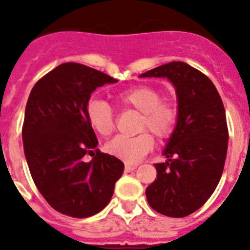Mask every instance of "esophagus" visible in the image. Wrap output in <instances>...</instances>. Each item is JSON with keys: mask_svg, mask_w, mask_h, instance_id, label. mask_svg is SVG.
Instances as JSON below:
<instances>
[{"mask_svg": "<svg viewBox=\"0 0 250 250\" xmlns=\"http://www.w3.org/2000/svg\"><path fill=\"white\" fill-rule=\"evenodd\" d=\"M136 167H138L136 165L126 164V165H125V171H126V173H130V171H132V170H135Z\"/></svg>", "mask_w": 250, "mask_h": 250, "instance_id": "34e87169", "label": "esophagus"}]
</instances>
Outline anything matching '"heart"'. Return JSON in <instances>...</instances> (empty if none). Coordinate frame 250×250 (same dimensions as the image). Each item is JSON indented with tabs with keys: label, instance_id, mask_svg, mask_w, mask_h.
<instances>
[{
	"label": "heart",
	"instance_id": "1",
	"mask_svg": "<svg viewBox=\"0 0 250 250\" xmlns=\"http://www.w3.org/2000/svg\"><path fill=\"white\" fill-rule=\"evenodd\" d=\"M119 105L141 112L139 129L149 130L156 138L164 139L174 131L178 121V106L170 99L163 98L159 89L150 85H139L116 95ZM86 118L90 126L101 136L111 135L115 129V115L111 106L100 99H90L86 104ZM154 147L149 132L134 138L116 136L106 144L110 155L126 164H136Z\"/></svg>",
	"mask_w": 250,
	"mask_h": 250
}]
</instances>
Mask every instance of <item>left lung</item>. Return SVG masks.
I'll return each instance as SVG.
<instances>
[{
  "instance_id": "obj_1",
  "label": "left lung",
  "mask_w": 250,
  "mask_h": 250,
  "mask_svg": "<svg viewBox=\"0 0 250 250\" xmlns=\"http://www.w3.org/2000/svg\"><path fill=\"white\" fill-rule=\"evenodd\" d=\"M167 77L178 96V121L164 150L167 161L155 164V182L146 188L150 207L183 218L205 204L222 178L229 132L219 92L199 70L173 61L141 74Z\"/></svg>"
}]
</instances>
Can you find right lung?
<instances>
[{
    "label": "right lung",
    "mask_w": 250,
    "mask_h": 250,
    "mask_svg": "<svg viewBox=\"0 0 250 250\" xmlns=\"http://www.w3.org/2000/svg\"><path fill=\"white\" fill-rule=\"evenodd\" d=\"M116 79L89 66L61 63L31 90L22 126L23 150L35 185L59 213L87 218L111 200L124 163L96 149L86 118L92 91ZM94 156L86 163L83 156Z\"/></svg>",
    "instance_id": "obj_1"
}]
</instances>
